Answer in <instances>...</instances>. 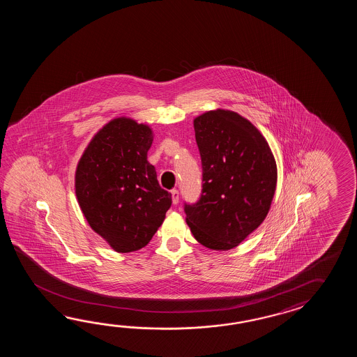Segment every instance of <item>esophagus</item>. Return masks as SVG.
Listing matches in <instances>:
<instances>
[{
    "mask_svg": "<svg viewBox=\"0 0 357 357\" xmlns=\"http://www.w3.org/2000/svg\"><path fill=\"white\" fill-rule=\"evenodd\" d=\"M171 195H172V203L177 204V203H178V197H180V195H178V190H171Z\"/></svg>",
    "mask_w": 357,
    "mask_h": 357,
    "instance_id": "obj_1",
    "label": "esophagus"
}]
</instances>
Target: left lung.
Here are the masks:
<instances>
[{"mask_svg": "<svg viewBox=\"0 0 357 357\" xmlns=\"http://www.w3.org/2000/svg\"><path fill=\"white\" fill-rule=\"evenodd\" d=\"M194 130L203 167L202 197L185 204L197 243L234 249L263 223L277 186V165L266 137L249 120L228 109L197 116Z\"/></svg>", "mask_w": 357, "mask_h": 357, "instance_id": "1", "label": "left lung"}]
</instances>
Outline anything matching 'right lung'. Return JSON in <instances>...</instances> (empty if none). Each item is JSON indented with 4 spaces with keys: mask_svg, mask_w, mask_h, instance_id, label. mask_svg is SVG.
<instances>
[{
    "mask_svg": "<svg viewBox=\"0 0 357 357\" xmlns=\"http://www.w3.org/2000/svg\"><path fill=\"white\" fill-rule=\"evenodd\" d=\"M152 143L148 125L117 117L93 137L76 167L75 194L84 217L117 252L146 246L172 203L146 160Z\"/></svg>",
    "mask_w": 357,
    "mask_h": 357,
    "instance_id": "1",
    "label": "right lung"
}]
</instances>
